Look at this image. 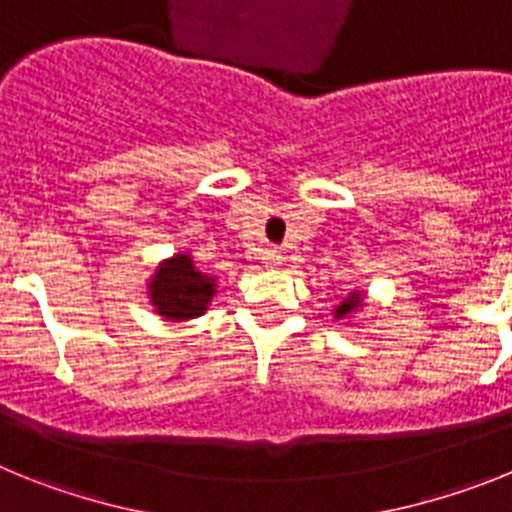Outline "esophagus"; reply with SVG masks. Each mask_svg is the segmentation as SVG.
<instances>
[{"instance_id": "1", "label": "esophagus", "mask_w": 512, "mask_h": 512, "mask_svg": "<svg viewBox=\"0 0 512 512\" xmlns=\"http://www.w3.org/2000/svg\"><path fill=\"white\" fill-rule=\"evenodd\" d=\"M282 259H284L282 251H274V248L264 253V264L266 266H279V264H282Z\"/></svg>"}]
</instances>
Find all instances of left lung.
<instances>
[{
	"mask_svg": "<svg viewBox=\"0 0 512 512\" xmlns=\"http://www.w3.org/2000/svg\"><path fill=\"white\" fill-rule=\"evenodd\" d=\"M364 305H366L364 292H361V289H354V292H348L346 300H343L341 305H338L336 310H333V318H336V320L348 318V315H354V312H359Z\"/></svg>",
	"mask_w": 512,
	"mask_h": 512,
	"instance_id": "1",
	"label": "left lung"
}]
</instances>
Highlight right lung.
I'll list each match as a JSON object with an SVG mask.
<instances>
[{"mask_svg": "<svg viewBox=\"0 0 512 512\" xmlns=\"http://www.w3.org/2000/svg\"><path fill=\"white\" fill-rule=\"evenodd\" d=\"M217 279L194 266L192 253H174L148 279V300L164 320H192L205 315L217 292Z\"/></svg>", "mask_w": 512, "mask_h": 512, "instance_id": "1", "label": "right lung"}]
</instances>
